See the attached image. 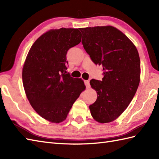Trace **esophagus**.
I'll return each instance as SVG.
<instances>
[{
  "instance_id": "esophagus-1",
  "label": "esophagus",
  "mask_w": 159,
  "mask_h": 159,
  "mask_svg": "<svg viewBox=\"0 0 159 159\" xmlns=\"http://www.w3.org/2000/svg\"><path fill=\"white\" fill-rule=\"evenodd\" d=\"M84 82H85V85L87 88H89L90 85H89V80H85V81H84Z\"/></svg>"
}]
</instances>
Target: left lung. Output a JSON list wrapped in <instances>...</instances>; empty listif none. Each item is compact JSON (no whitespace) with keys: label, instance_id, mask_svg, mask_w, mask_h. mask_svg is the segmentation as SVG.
<instances>
[{"label":"left lung","instance_id":"obj_1","mask_svg":"<svg viewBox=\"0 0 159 159\" xmlns=\"http://www.w3.org/2000/svg\"><path fill=\"white\" fill-rule=\"evenodd\" d=\"M84 49L103 69L102 80L90 85L98 97L89 105L93 119L108 123L122 113L133 100L140 81V59L133 42L111 26L80 28Z\"/></svg>","mask_w":159,"mask_h":159}]
</instances>
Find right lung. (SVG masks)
Here are the masks:
<instances>
[{"instance_id": "1", "label": "right lung", "mask_w": 159, "mask_h": 159, "mask_svg": "<svg viewBox=\"0 0 159 159\" xmlns=\"http://www.w3.org/2000/svg\"><path fill=\"white\" fill-rule=\"evenodd\" d=\"M81 41L78 29L50 30L33 43L22 69L26 97L42 117L52 123L65 120L85 89L81 79L67 73L66 54Z\"/></svg>"}]
</instances>
